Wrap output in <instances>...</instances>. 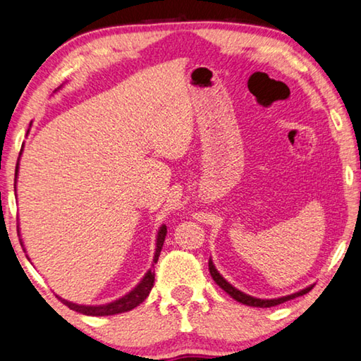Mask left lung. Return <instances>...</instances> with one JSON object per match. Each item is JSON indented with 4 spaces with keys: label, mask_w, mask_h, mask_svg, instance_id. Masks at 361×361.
<instances>
[{
    "label": "left lung",
    "mask_w": 361,
    "mask_h": 361,
    "mask_svg": "<svg viewBox=\"0 0 361 361\" xmlns=\"http://www.w3.org/2000/svg\"><path fill=\"white\" fill-rule=\"evenodd\" d=\"M209 271L212 274L213 280L216 282V285H219V288H223L231 298H234L237 302H242L245 305H252V307H272V305H279V304H282L285 301H290V299L302 296V295H305V293H309L310 290H312V286H307V288L298 291V293H295V295H288V296L277 298V299H259V298H253L250 295H245V293H242L240 290L234 288V286H232L229 282H226L221 274L216 271V267L212 262V259H209Z\"/></svg>",
    "instance_id": "left-lung-1"
}]
</instances>
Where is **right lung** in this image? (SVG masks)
<instances>
[{
    "mask_svg": "<svg viewBox=\"0 0 361 361\" xmlns=\"http://www.w3.org/2000/svg\"><path fill=\"white\" fill-rule=\"evenodd\" d=\"M22 156V151L19 157ZM17 173H19V161H17V166H16V178H17ZM166 235H167V226H161V229L157 232V240H156V253H154V259L152 262H157L159 259V255H161V250L164 245V240H166ZM154 266V264H152ZM152 285H154V272L149 271L145 274V277L142 279V282H140L135 288H133L130 293H127L126 296H122L119 299H116V301L109 302V304H103V305H81V304H75V302H70L66 301L63 298H59L60 301H62L65 305H68L71 310H76L79 314H84V315H92V317H103V315H116V314H122V312H129V310L135 309L137 305L142 304L146 298H148L149 291L152 288Z\"/></svg>",
    "mask_w": 361,
    "mask_h": 361,
    "instance_id": "1",
    "label": "right lung"
}]
</instances>
